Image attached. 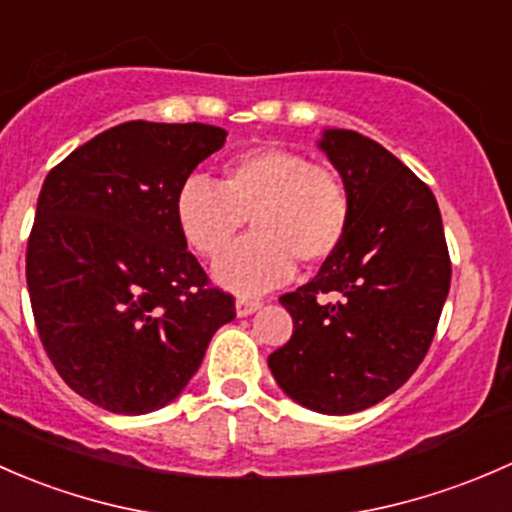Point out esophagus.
Segmentation results:
<instances>
[{
    "label": "esophagus",
    "instance_id": "esophagus-1",
    "mask_svg": "<svg viewBox=\"0 0 512 512\" xmlns=\"http://www.w3.org/2000/svg\"><path fill=\"white\" fill-rule=\"evenodd\" d=\"M258 308H261V300L258 298H246V295H239V298H236V315H239V318L256 313Z\"/></svg>",
    "mask_w": 512,
    "mask_h": 512
}]
</instances>
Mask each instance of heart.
Listing matches in <instances>:
<instances>
[{
  "label": "heart",
  "instance_id": "1",
  "mask_svg": "<svg viewBox=\"0 0 512 512\" xmlns=\"http://www.w3.org/2000/svg\"><path fill=\"white\" fill-rule=\"evenodd\" d=\"M177 226L204 258H217L251 219L254 234L214 266L234 293H263L291 276L293 261L315 268L342 246L350 194L330 167L283 147H254L221 167V182L189 177L177 192Z\"/></svg>",
  "mask_w": 512,
  "mask_h": 512
}]
</instances>
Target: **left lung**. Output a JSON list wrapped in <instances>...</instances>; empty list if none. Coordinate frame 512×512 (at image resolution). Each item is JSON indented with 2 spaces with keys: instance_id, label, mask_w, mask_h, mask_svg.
I'll return each instance as SVG.
<instances>
[{
  "instance_id": "8db88e82",
  "label": "left lung",
  "mask_w": 512,
  "mask_h": 512,
  "mask_svg": "<svg viewBox=\"0 0 512 512\" xmlns=\"http://www.w3.org/2000/svg\"><path fill=\"white\" fill-rule=\"evenodd\" d=\"M318 145L350 194V226L318 276L281 295L293 335L268 367L293 402L340 416L382 402L421 365L451 258L436 197L402 160L355 130H325Z\"/></svg>"
}]
</instances>
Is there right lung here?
I'll return each mask as SVG.
<instances>
[{"label":"right lung","instance_id":"1","mask_svg":"<svg viewBox=\"0 0 512 512\" xmlns=\"http://www.w3.org/2000/svg\"><path fill=\"white\" fill-rule=\"evenodd\" d=\"M226 130L115 125L49 172L26 246L36 330L63 382L113 414L179 397L236 318L177 226V192Z\"/></svg>","mask_w":512,"mask_h":512}]
</instances>
